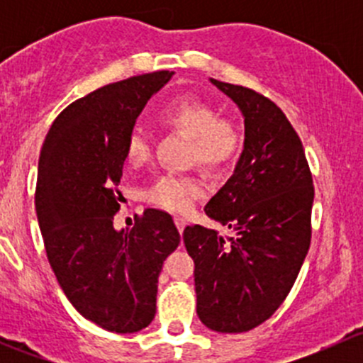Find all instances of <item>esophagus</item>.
Wrapping results in <instances>:
<instances>
[{"label":"esophagus","mask_w":363,"mask_h":363,"mask_svg":"<svg viewBox=\"0 0 363 363\" xmlns=\"http://www.w3.org/2000/svg\"><path fill=\"white\" fill-rule=\"evenodd\" d=\"M174 223H175V226H177V230H179V232L182 233V230H184L186 223H188V221H186L184 218H181V216H175V218H174Z\"/></svg>","instance_id":"obj_1"}]
</instances>
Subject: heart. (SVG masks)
<instances>
[{
	"label": "heart",
	"instance_id": "heart-1",
	"mask_svg": "<svg viewBox=\"0 0 363 363\" xmlns=\"http://www.w3.org/2000/svg\"><path fill=\"white\" fill-rule=\"evenodd\" d=\"M163 124L193 138L191 156L208 170H218L235 160L240 149V133L235 124L221 119L218 112L196 100H182L161 116ZM151 142L140 131L130 135L124 158L130 167H144L151 160ZM205 193L202 179L193 175L163 174L145 191V200L170 212H184Z\"/></svg>",
	"mask_w": 363,
	"mask_h": 363
}]
</instances>
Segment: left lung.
I'll use <instances>...</instances> for the list:
<instances>
[{
	"instance_id": "obj_1",
	"label": "left lung",
	"mask_w": 363,
	"mask_h": 363,
	"mask_svg": "<svg viewBox=\"0 0 363 363\" xmlns=\"http://www.w3.org/2000/svg\"><path fill=\"white\" fill-rule=\"evenodd\" d=\"M244 116V151L205 214L232 230L223 237L186 226L195 262L196 314L207 328L239 334L269 320L284 302L311 244L313 175L298 135L274 101L211 79Z\"/></svg>"
}]
</instances>
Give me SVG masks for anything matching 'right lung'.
Segmentation results:
<instances>
[{
	"mask_svg": "<svg viewBox=\"0 0 363 363\" xmlns=\"http://www.w3.org/2000/svg\"><path fill=\"white\" fill-rule=\"evenodd\" d=\"M172 75L130 77L73 101L40 152L35 207L54 276L86 320L116 334L151 323L161 267L181 242L172 216L158 208H145L133 228H113L126 142Z\"/></svg>",
	"mask_w": 363,
	"mask_h": 363,
	"instance_id": "right-lung-1",
	"label": "right lung"
}]
</instances>
